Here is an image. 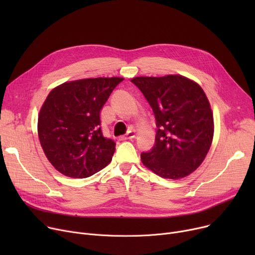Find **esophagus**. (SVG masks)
<instances>
[{"label": "esophagus", "mask_w": 255, "mask_h": 255, "mask_svg": "<svg viewBox=\"0 0 255 255\" xmlns=\"http://www.w3.org/2000/svg\"><path fill=\"white\" fill-rule=\"evenodd\" d=\"M135 137V132L133 131V130H129L125 135H123V136H121L120 137V139L121 140H125V139H131V138H134Z\"/></svg>", "instance_id": "1"}]
</instances>
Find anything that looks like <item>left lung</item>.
I'll list each match as a JSON object with an SVG mask.
<instances>
[{
  "label": "left lung",
  "instance_id": "8db88e82",
  "mask_svg": "<svg viewBox=\"0 0 255 255\" xmlns=\"http://www.w3.org/2000/svg\"><path fill=\"white\" fill-rule=\"evenodd\" d=\"M148 100L156 119L155 144L141 162L159 177L178 180L206 158L214 135V119L204 90L182 75L131 79Z\"/></svg>",
  "mask_w": 255,
  "mask_h": 255
}]
</instances>
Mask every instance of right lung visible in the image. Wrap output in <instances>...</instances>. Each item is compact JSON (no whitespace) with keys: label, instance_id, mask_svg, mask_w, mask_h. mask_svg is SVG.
Listing matches in <instances>:
<instances>
[{"label":"right lung","instance_id":"obj_1","mask_svg":"<svg viewBox=\"0 0 255 255\" xmlns=\"http://www.w3.org/2000/svg\"><path fill=\"white\" fill-rule=\"evenodd\" d=\"M123 79H78L48 94L38 116V136L48 161L64 176L88 178L112 161L116 142L103 136L100 112Z\"/></svg>","mask_w":255,"mask_h":255}]
</instances>
